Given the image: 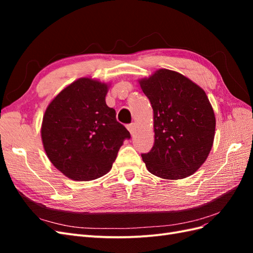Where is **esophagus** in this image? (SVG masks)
<instances>
[{
	"label": "esophagus",
	"instance_id": "34e87169",
	"mask_svg": "<svg viewBox=\"0 0 253 253\" xmlns=\"http://www.w3.org/2000/svg\"><path fill=\"white\" fill-rule=\"evenodd\" d=\"M126 127H127V129H128V132L131 133V135H134V134H135V132H136V127H135V125H134V124L128 125Z\"/></svg>",
	"mask_w": 253,
	"mask_h": 253
}]
</instances>
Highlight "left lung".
Instances as JSON below:
<instances>
[{
  "label": "left lung",
  "mask_w": 253,
  "mask_h": 253,
  "mask_svg": "<svg viewBox=\"0 0 253 253\" xmlns=\"http://www.w3.org/2000/svg\"><path fill=\"white\" fill-rule=\"evenodd\" d=\"M139 84L154 112V145L141 154L145 167L165 179L188 177L212 148L215 117L208 97L185 76L165 68Z\"/></svg>",
  "instance_id": "obj_1"
}]
</instances>
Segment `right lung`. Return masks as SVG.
Instances as JSON below:
<instances>
[{"label": "right lung", "mask_w": 253, "mask_h": 253, "mask_svg": "<svg viewBox=\"0 0 253 253\" xmlns=\"http://www.w3.org/2000/svg\"><path fill=\"white\" fill-rule=\"evenodd\" d=\"M108 85L81 78L65 87L45 111L44 150L57 169L74 180L108 173L129 132L105 103Z\"/></svg>", "instance_id": "1"}]
</instances>
